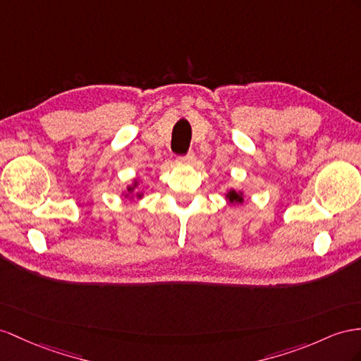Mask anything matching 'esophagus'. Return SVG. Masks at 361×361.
<instances>
[{"label": "esophagus", "mask_w": 361, "mask_h": 361, "mask_svg": "<svg viewBox=\"0 0 361 361\" xmlns=\"http://www.w3.org/2000/svg\"><path fill=\"white\" fill-rule=\"evenodd\" d=\"M178 160H181V161H186V163H192L193 160H195V154H193L192 151H189L188 154H184V155H181Z\"/></svg>", "instance_id": "1"}]
</instances>
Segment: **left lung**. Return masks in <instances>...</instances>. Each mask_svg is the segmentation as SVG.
<instances>
[{
    "instance_id": "8db88e82",
    "label": "left lung",
    "mask_w": 361,
    "mask_h": 361,
    "mask_svg": "<svg viewBox=\"0 0 361 361\" xmlns=\"http://www.w3.org/2000/svg\"><path fill=\"white\" fill-rule=\"evenodd\" d=\"M227 198L230 202H243V195L241 193H238L236 190H230L227 193Z\"/></svg>"
}]
</instances>
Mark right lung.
<instances>
[{
    "mask_svg": "<svg viewBox=\"0 0 361 361\" xmlns=\"http://www.w3.org/2000/svg\"><path fill=\"white\" fill-rule=\"evenodd\" d=\"M133 190V188H128V192H131Z\"/></svg>",
    "mask_w": 361,
    "mask_h": 361,
    "instance_id": "1",
    "label": "right lung"
}]
</instances>
